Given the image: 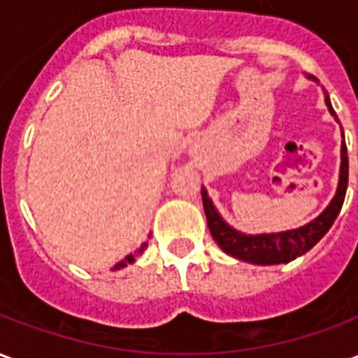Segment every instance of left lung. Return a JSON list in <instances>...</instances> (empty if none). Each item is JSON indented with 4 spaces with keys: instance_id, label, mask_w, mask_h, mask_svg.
I'll return each instance as SVG.
<instances>
[{
    "instance_id": "8db88e82",
    "label": "left lung",
    "mask_w": 358,
    "mask_h": 358,
    "mask_svg": "<svg viewBox=\"0 0 358 358\" xmlns=\"http://www.w3.org/2000/svg\"><path fill=\"white\" fill-rule=\"evenodd\" d=\"M316 80L315 76H308ZM326 105L330 113L336 117V113L331 109V103L326 95ZM347 180H349V159H347L345 141L341 145V166H339V184L338 192L334 195L330 205L308 224L295 228V230H285V232L276 234H257V236H248L238 230H234L232 226H228L218 215L215 205L207 195V189L201 187L203 209L207 215V224L213 234V238L217 241L220 249L228 255L236 257L240 261L253 264H280L289 263L297 257L305 255L308 249H313L322 240L324 234L328 232L334 224V220L338 218L343 199L347 192Z\"/></svg>"
}]
</instances>
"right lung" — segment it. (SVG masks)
Segmentation results:
<instances>
[{
  "label": "right lung",
  "instance_id": "right-lung-1",
  "mask_svg": "<svg viewBox=\"0 0 358 358\" xmlns=\"http://www.w3.org/2000/svg\"><path fill=\"white\" fill-rule=\"evenodd\" d=\"M145 248H148V243H143V245H141V248H140V249H138V251H136V253H130V255L126 257L124 261H120V263H118V264H115V268H117V270H118V268H122V266H126V264H130V263H134V261H136V257L140 255L141 251H143V249H145Z\"/></svg>",
  "mask_w": 358,
  "mask_h": 358
}]
</instances>
